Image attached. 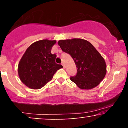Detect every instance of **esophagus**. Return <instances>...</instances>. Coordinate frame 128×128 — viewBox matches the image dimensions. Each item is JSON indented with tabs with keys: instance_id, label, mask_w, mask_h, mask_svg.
I'll return each instance as SVG.
<instances>
[{
	"instance_id": "esophagus-1",
	"label": "esophagus",
	"mask_w": 128,
	"mask_h": 128,
	"mask_svg": "<svg viewBox=\"0 0 128 128\" xmlns=\"http://www.w3.org/2000/svg\"><path fill=\"white\" fill-rule=\"evenodd\" d=\"M61 65H62L63 66V67L64 68V64H63V63H61Z\"/></svg>"
}]
</instances>
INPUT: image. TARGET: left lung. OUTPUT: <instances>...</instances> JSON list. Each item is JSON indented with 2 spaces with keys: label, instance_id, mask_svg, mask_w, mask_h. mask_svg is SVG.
Returning <instances> with one entry per match:
<instances>
[{
  "label": "left lung",
  "instance_id": "8db88e82",
  "mask_svg": "<svg viewBox=\"0 0 128 128\" xmlns=\"http://www.w3.org/2000/svg\"><path fill=\"white\" fill-rule=\"evenodd\" d=\"M58 45L63 52L70 54L77 67V74L70 80L79 88L96 87L106 73L105 60L89 42L81 38L61 40Z\"/></svg>",
  "mask_w": 128,
  "mask_h": 128
}]
</instances>
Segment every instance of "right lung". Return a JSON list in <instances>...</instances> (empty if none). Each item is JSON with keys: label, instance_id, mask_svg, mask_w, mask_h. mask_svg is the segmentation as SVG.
I'll return each mask as SVG.
<instances>
[{"label": "right lung", "instance_id": "add662e5", "mask_svg": "<svg viewBox=\"0 0 128 128\" xmlns=\"http://www.w3.org/2000/svg\"><path fill=\"white\" fill-rule=\"evenodd\" d=\"M56 40H42L29 46L18 66L20 80L30 89L42 88L52 80L56 72L62 68L55 63L56 55L51 54Z\"/></svg>", "mask_w": 128, "mask_h": 128}]
</instances>
